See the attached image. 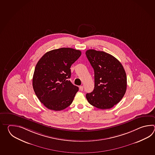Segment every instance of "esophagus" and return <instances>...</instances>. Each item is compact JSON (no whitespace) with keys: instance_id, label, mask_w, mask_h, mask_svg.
Segmentation results:
<instances>
[{"instance_id":"obj_1","label":"esophagus","mask_w":155,"mask_h":155,"mask_svg":"<svg viewBox=\"0 0 155 155\" xmlns=\"http://www.w3.org/2000/svg\"><path fill=\"white\" fill-rule=\"evenodd\" d=\"M79 89H80V91H83V90H84V87H83V86H80V87H79Z\"/></svg>"}]
</instances>
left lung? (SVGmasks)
<instances>
[{
  "mask_svg": "<svg viewBox=\"0 0 155 155\" xmlns=\"http://www.w3.org/2000/svg\"><path fill=\"white\" fill-rule=\"evenodd\" d=\"M86 55L94 70L95 87L86 97L98 109H109L118 104L125 94L127 77L122 64L108 53L87 50Z\"/></svg>",
  "mask_w": 155,
  "mask_h": 155,
  "instance_id": "1",
  "label": "left lung"
}]
</instances>
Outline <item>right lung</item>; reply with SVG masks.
<instances>
[{
  "instance_id": "1",
  "label": "right lung",
  "mask_w": 155,
  "mask_h": 155,
  "mask_svg": "<svg viewBox=\"0 0 155 155\" xmlns=\"http://www.w3.org/2000/svg\"><path fill=\"white\" fill-rule=\"evenodd\" d=\"M79 50L62 48L45 53L35 66L33 78L34 92L48 109L60 111L71 104L79 90L69 79L70 67L81 56Z\"/></svg>"
}]
</instances>
